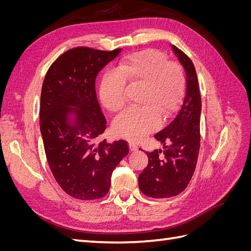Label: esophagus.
I'll list each match as a JSON object with an SVG mask.
<instances>
[{
    "label": "esophagus",
    "instance_id": "34e87169",
    "mask_svg": "<svg viewBox=\"0 0 251 251\" xmlns=\"http://www.w3.org/2000/svg\"><path fill=\"white\" fill-rule=\"evenodd\" d=\"M128 147H130L131 151H137V149H138L137 144L134 143L133 141H128Z\"/></svg>",
    "mask_w": 251,
    "mask_h": 251
}]
</instances>
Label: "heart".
I'll use <instances>...</instances> for the list:
<instances>
[{"instance_id":"1","label":"heart","mask_w":251,"mask_h":251,"mask_svg":"<svg viewBox=\"0 0 251 251\" xmlns=\"http://www.w3.org/2000/svg\"><path fill=\"white\" fill-rule=\"evenodd\" d=\"M127 88H139L138 108H127L113 120L117 137L139 141L159 126V116L168 118L179 107L185 90V76L179 64L163 52L149 49L121 59L113 72L104 74L100 86L101 104L118 112L126 102Z\"/></svg>"}]
</instances>
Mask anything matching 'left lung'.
I'll return each mask as SVG.
<instances>
[{
  "mask_svg": "<svg viewBox=\"0 0 251 251\" xmlns=\"http://www.w3.org/2000/svg\"><path fill=\"white\" fill-rule=\"evenodd\" d=\"M186 73L183 100L171 123L155 135L164 150L147 153L149 164L139 175L143 195L151 198H170L182 193L196 170L200 151L201 95L195 66L185 53L172 46Z\"/></svg>",
  "mask_w": 251,
  "mask_h": 251,
  "instance_id": "1",
  "label": "left lung"
}]
</instances>
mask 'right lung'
<instances>
[{
    "mask_svg": "<svg viewBox=\"0 0 251 251\" xmlns=\"http://www.w3.org/2000/svg\"><path fill=\"white\" fill-rule=\"evenodd\" d=\"M121 49L76 47L52 63L45 76L40 125L49 168L63 191L75 199L108 194L112 173L128 153L125 140H98L107 127L98 103L95 78ZM77 115L73 125L67 115Z\"/></svg>",
    "mask_w": 251,
    "mask_h": 251,
    "instance_id": "add662e5",
    "label": "right lung"
}]
</instances>
